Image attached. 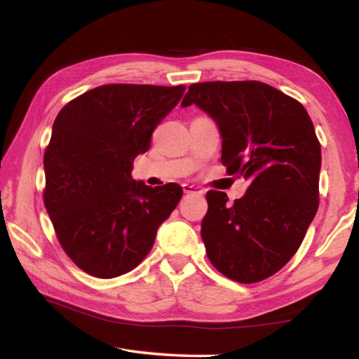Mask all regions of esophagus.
<instances>
[{"mask_svg": "<svg viewBox=\"0 0 359 359\" xmlns=\"http://www.w3.org/2000/svg\"><path fill=\"white\" fill-rule=\"evenodd\" d=\"M184 193H187V194H191V193H196V194H203V189H202V188H199V187H194V185L185 184V185H184Z\"/></svg>", "mask_w": 359, "mask_h": 359, "instance_id": "esophagus-1", "label": "esophagus"}]
</instances>
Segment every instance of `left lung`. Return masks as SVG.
Here are the masks:
<instances>
[{
    "mask_svg": "<svg viewBox=\"0 0 359 359\" xmlns=\"http://www.w3.org/2000/svg\"><path fill=\"white\" fill-rule=\"evenodd\" d=\"M216 121L228 174L250 182L233 205L207 193L202 239L211 264L241 284L279 271L299 248L319 207L321 144L306 108L261 81H205L182 102Z\"/></svg>",
    "mask_w": 359,
    "mask_h": 359,
    "instance_id": "8db88e82",
    "label": "left lung"
}]
</instances>
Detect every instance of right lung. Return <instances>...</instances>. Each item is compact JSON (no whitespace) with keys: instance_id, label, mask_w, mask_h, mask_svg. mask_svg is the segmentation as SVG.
I'll return each instance as SVG.
<instances>
[{"instance_id":"right-lung-1","label":"right lung","mask_w":359,"mask_h":359,"mask_svg":"<svg viewBox=\"0 0 359 359\" xmlns=\"http://www.w3.org/2000/svg\"><path fill=\"white\" fill-rule=\"evenodd\" d=\"M184 93L182 85H103L74 98L53 121L44 207L65 253L90 276L134 270L177 207L180 185L151 188L131 171Z\"/></svg>"}]
</instances>
